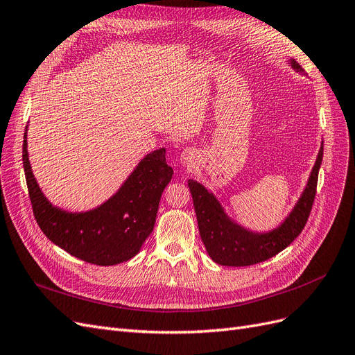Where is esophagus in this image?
Segmentation results:
<instances>
[{
  "instance_id": "1",
  "label": "esophagus",
  "mask_w": 355,
  "mask_h": 355,
  "mask_svg": "<svg viewBox=\"0 0 355 355\" xmlns=\"http://www.w3.org/2000/svg\"><path fill=\"white\" fill-rule=\"evenodd\" d=\"M191 160H193V155H191L189 150H184L183 155H181V162H183V164H186V165H190Z\"/></svg>"
}]
</instances>
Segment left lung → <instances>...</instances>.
<instances>
[{
	"mask_svg": "<svg viewBox=\"0 0 355 355\" xmlns=\"http://www.w3.org/2000/svg\"><path fill=\"white\" fill-rule=\"evenodd\" d=\"M291 67L302 71L296 60L290 59ZM322 160V146L313 165L308 184L281 226L265 234L251 232L239 226L223 209L217 198L195 180H189L193 198L199 234L209 257L223 266H250L265 261L288 247L305 227L315 199L318 171Z\"/></svg>",
	"mask_w": 355,
	"mask_h": 355,
	"instance_id": "left-lung-1",
	"label": "left lung"
}]
</instances>
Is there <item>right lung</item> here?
<instances>
[{
  "instance_id": "obj_1",
  "label": "right lung",
  "mask_w": 355,
  "mask_h": 355,
  "mask_svg": "<svg viewBox=\"0 0 355 355\" xmlns=\"http://www.w3.org/2000/svg\"><path fill=\"white\" fill-rule=\"evenodd\" d=\"M24 135V169L34 217L43 234L71 256L98 266L132 259L155 227L159 200L172 178L165 148L151 151L103 205L86 212L53 207L43 195L28 157Z\"/></svg>"
}]
</instances>
